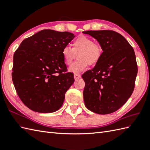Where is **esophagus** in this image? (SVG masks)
I'll return each mask as SVG.
<instances>
[{
    "label": "esophagus",
    "instance_id": "obj_1",
    "mask_svg": "<svg viewBox=\"0 0 150 150\" xmlns=\"http://www.w3.org/2000/svg\"><path fill=\"white\" fill-rule=\"evenodd\" d=\"M81 77V74H78V73H75V74H74V79L75 80H77V79H80Z\"/></svg>",
    "mask_w": 150,
    "mask_h": 150
}]
</instances>
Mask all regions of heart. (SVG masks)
<instances>
[{
    "instance_id": "obj_1",
    "label": "heart",
    "mask_w": 150,
    "mask_h": 150,
    "mask_svg": "<svg viewBox=\"0 0 150 150\" xmlns=\"http://www.w3.org/2000/svg\"><path fill=\"white\" fill-rule=\"evenodd\" d=\"M76 54L78 55V59L71 64L69 69L77 73L84 71L89 64H96L103 55V48L99 44L94 42L90 38L81 35L73 41L71 47L66 46L62 50L64 61L67 65L71 64Z\"/></svg>"
}]
</instances>
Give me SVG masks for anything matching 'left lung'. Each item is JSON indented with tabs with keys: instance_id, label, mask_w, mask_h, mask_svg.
<instances>
[{
	"instance_id": "obj_1",
	"label": "left lung",
	"mask_w": 150,
	"mask_h": 150,
	"mask_svg": "<svg viewBox=\"0 0 150 150\" xmlns=\"http://www.w3.org/2000/svg\"><path fill=\"white\" fill-rule=\"evenodd\" d=\"M99 42L103 52L94 68L82 75L84 100L89 110L105 115L115 112L131 96L138 68L132 46L112 30L86 31Z\"/></svg>"
}]
</instances>
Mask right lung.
<instances>
[{
  "label": "right lung",
  "instance_id": "add662e5",
  "mask_svg": "<svg viewBox=\"0 0 150 150\" xmlns=\"http://www.w3.org/2000/svg\"><path fill=\"white\" fill-rule=\"evenodd\" d=\"M74 37L68 31L44 30L24 39L15 51L12 81L18 96L30 110L53 113L62 106L75 81L62 50Z\"/></svg>",
  "mask_w": 150,
  "mask_h": 150
}]
</instances>
